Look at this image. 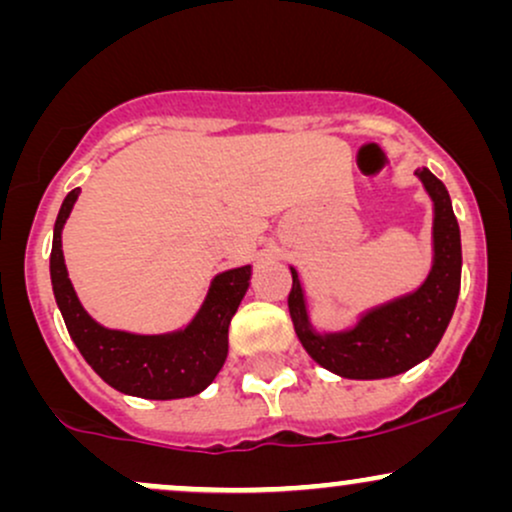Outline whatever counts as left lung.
<instances>
[{
	"label": "left lung",
	"mask_w": 512,
	"mask_h": 512,
	"mask_svg": "<svg viewBox=\"0 0 512 512\" xmlns=\"http://www.w3.org/2000/svg\"><path fill=\"white\" fill-rule=\"evenodd\" d=\"M433 199V269L428 279L409 296L370 310L354 330L317 334L310 330L303 289L296 269L289 293V313L298 339L322 368L354 380L390 378L421 363L436 349L448 330L460 296L462 245L460 226L445 185L428 168L416 170Z\"/></svg>",
	"instance_id": "1"
}]
</instances>
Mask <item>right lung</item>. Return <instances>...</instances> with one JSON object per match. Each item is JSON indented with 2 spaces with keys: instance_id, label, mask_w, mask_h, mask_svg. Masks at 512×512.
Returning <instances> with one entry per match:
<instances>
[{
  "instance_id": "add662e5",
  "label": "right lung",
  "mask_w": 512,
  "mask_h": 512,
  "mask_svg": "<svg viewBox=\"0 0 512 512\" xmlns=\"http://www.w3.org/2000/svg\"><path fill=\"white\" fill-rule=\"evenodd\" d=\"M76 197L79 187L64 197L50 252L52 291L76 349L105 383L127 395L180 399L202 392L216 378L228 356V325L250 286V264L216 276L202 310L182 332L142 337L105 330L81 308L64 267L62 226Z\"/></svg>"
}]
</instances>
